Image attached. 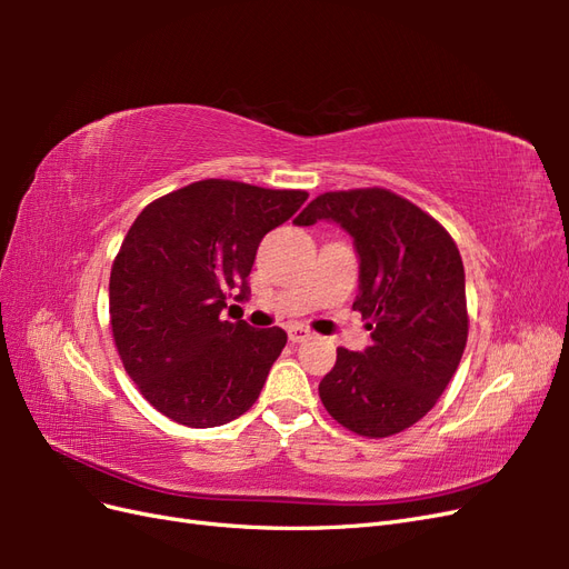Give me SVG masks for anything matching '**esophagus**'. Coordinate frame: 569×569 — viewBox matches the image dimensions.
<instances>
[{"label":"esophagus","instance_id":"obj_1","mask_svg":"<svg viewBox=\"0 0 569 569\" xmlns=\"http://www.w3.org/2000/svg\"><path fill=\"white\" fill-rule=\"evenodd\" d=\"M287 335H289L291 343H299V341L311 337V330H308V327H301V325H291L289 330H287Z\"/></svg>","mask_w":569,"mask_h":569}]
</instances>
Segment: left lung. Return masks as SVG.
Instances as JSON below:
<instances>
[{"instance_id":"8db88e82","label":"left lung","mask_w":569,"mask_h":569,"mask_svg":"<svg viewBox=\"0 0 569 569\" xmlns=\"http://www.w3.org/2000/svg\"><path fill=\"white\" fill-rule=\"evenodd\" d=\"M320 218L353 237L360 256L353 311L372 339L363 353L337 349L320 401L353 435H399L435 408L468 343L460 251L439 220L385 187L325 192L295 222Z\"/></svg>"}]
</instances>
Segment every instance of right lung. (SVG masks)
<instances>
[{
    "label": "right lung",
    "mask_w": 569,
    "mask_h": 569,
    "mask_svg": "<svg viewBox=\"0 0 569 569\" xmlns=\"http://www.w3.org/2000/svg\"><path fill=\"white\" fill-rule=\"evenodd\" d=\"M306 199L303 189L211 178L134 218L111 268V332L130 380L166 418L218 427L256 403L287 335L220 311L247 299L258 244Z\"/></svg>",
    "instance_id": "right-lung-1"
}]
</instances>
